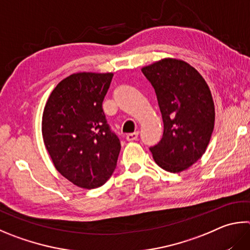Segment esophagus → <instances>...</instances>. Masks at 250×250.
<instances>
[{"mask_svg":"<svg viewBox=\"0 0 250 250\" xmlns=\"http://www.w3.org/2000/svg\"><path fill=\"white\" fill-rule=\"evenodd\" d=\"M138 135H139V131H134L133 133H128L125 135V139L128 141H134L138 139Z\"/></svg>","mask_w":250,"mask_h":250,"instance_id":"1","label":"esophagus"}]
</instances>
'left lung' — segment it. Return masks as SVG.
I'll return each mask as SVG.
<instances>
[{
    "label": "left lung",
    "mask_w": 250,
    "mask_h": 250,
    "mask_svg": "<svg viewBox=\"0 0 250 250\" xmlns=\"http://www.w3.org/2000/svg\"><path fill=\"white\" fill-rule=\"evenodd\" d=\"M142 72L155 89L164 122L162 140L149 151L161 168L184 171L210 142L215 120L211 90L193 66L178 59H162Z\"/></svg>",
    "instance_id": "8db88e82"
}]
</instances>
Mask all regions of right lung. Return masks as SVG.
Masks as SVG:
<instances>
[{
    "instance_id": "right-lung-1",
    "label": "right lung",
    "mask_w": 250,
    "mask_h": 250,
    "mask_svg": "<svg viewBox=\"0 0 250 250\" xmlns=\"http://www.w3.org/2000/svg\"><path fill=\"white\" fill-rule=\"evenodd\" d=\"M112 76L93 72L71 74L56 86L43 109V143L54 167L84 189L105 184L119 156L120 141L103 111Z\"/></svg>"
}]
</instances>
